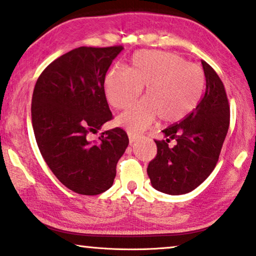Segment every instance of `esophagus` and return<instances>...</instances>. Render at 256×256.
<instances>
[{
  "label": "esophagus",
  "mask_w": 256,
  "mask_h": 256,
  "mask_svg": "<svg viewBox=\"0 0 256 256\" xmlns=\"http://www.w3.org/2000/svg\"><path fill=\"white\" fill-rule=\"evenodd\" d=\"M128 140H130V144H131V145H132L133 142H136V140H138V136H133V134H131V133H128Z\"/></svg>",
  "instance_id": "esophagus-1"
}]
</instances>
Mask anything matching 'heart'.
Returning <instances> with one entry per match:
<instances>
[{"label": "heart", "mask_w": 256, "mask_h": 256, "mask_svg": "<svg viewBox=\"0 0 256 256\" xmlns=\"http://www.w3.org/2000/svg\"><path fill=\"white\" fill-rule=\"evenodd\" d=\"M205 76L197 64L170 52L140 51L132 56L128 70L114 67L104 78V92L111 106L124 109L138 98L145 87V98L118 117L122 126L142 133L160 117L164 123L186 118L198 106Z\"/></svg>", "instance_id": "obj_1"}]
</instances>
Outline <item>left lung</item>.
I'll return each instance as SVG.
<instances>
[{
    "mask_svg": "<svg viewBox=\"0 0 256 256\" xmlns=\"http://www.w3.org/2000/svg\"><path fill=\"white\" fill-rule=\"evenodd\" d=\"M206 88L192 114L164 128L166 140H156L158 153L147 167L154 189L183 195L202 184L217 164L230 125V106L224 84L210 64L202 61ZM176 142L170 148L168 142Z\"/></svg>",
    "mask_w": 256,
    "mask_h": 256,
    "instance_id": "obj_1",
    "label": "left lung"
}]
</instances>
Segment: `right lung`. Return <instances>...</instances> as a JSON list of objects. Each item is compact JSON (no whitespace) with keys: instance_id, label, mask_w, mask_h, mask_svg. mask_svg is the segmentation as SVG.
I'll return each instance as SVG.
<instances>
[{"instance_id":"right-lung-1","label":"right lung","mask_w":256,"mask_h":256,"mask_svg":"<svg viewBox=\"0 0 256 256\" xmlns=\"http://www.w3.org/2000/svg\"><path fill=\"white\" fill-rule=\"evenodd\" d=\"M122 46L82 48L58 58L36 82L31 104L36 142L56 178L80 195H98L112 186L116 166L128 145L123 128L96 133L112 118L104 78Z\"/></svg>"}]
</instances>
